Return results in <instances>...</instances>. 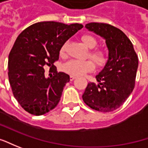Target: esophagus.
I'll use <instances>...</instances> for the list:
<instances>
[{
	"label": "esophagus",
	"mask_w": 148,
	"mask_h": 148,
	"mask_svg": "<svg viewBox=\"0 0 148 148\" xmlns=\"http://www.w3.org/2000/svg\"><path fill=\"white\" fill-rule=\"evenodd\" d=\"M75 79H76V77H75V76H74V75H70V80H71V81H73V80Z\"/></svg>",
	"instance_id": "esophagus-1"
}]
</instances>
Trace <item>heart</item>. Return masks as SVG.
Returning a JSON list of instances; mask_svg holds the SVG:
<instances>
[{
	"mask_svg": "<svg viewBox=\"0 0 148 148\" xmlns=\"http://www.w3.org/2000/svg\"><path fill=\"white\" fill-rule=\"evenodd\" d=\"M82 41L87 47L91 49L89 51V56L97 65L103 66L107 61L106 52L102 49H92L97 45V40L90 34H84L82 36ZM67 49V42H64L60 50V54L61 56H64ZM95 68L94 63L91 60H70L63 65V69L65 73L74 75L81 76L86 73L92 72Z\"/></svg>",
	"mask_w": 148,
	"mask_h": 148,
	"instance_id": "b5f03b06",
	"label": "heart"
}]
</instances>
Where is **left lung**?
<instances>
[{
	"mask_svg": "<svg viewBox=\"0 0 148 148\" xmlns=\"http://www.w3.org/2000/svg\"><path fill=\"white\" fill-rule=\"evenodd\" d=\"M85 27L106 40L109 55L96 76L98 84L88 83L83 100L95 110L110 112L124 104L134 88L138 56L131 41L119 28L103 23H89Z\"/></svg>",
	"mask_w": 148,
	"mask_h": 148,
	"instance_id": "1",
	"label": "left lung"
}]
</instances>
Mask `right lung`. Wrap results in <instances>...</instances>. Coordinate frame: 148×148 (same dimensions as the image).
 <instances>
[{
  "instance_id": "add662e5",
  "label": "right lung",
  "mask_w": 148,
  "mask_h": 148,
  "mask_svg": "<svg viewBox=\"0 0 148 148\" xmlns=\"http://www.w3.org/2000/svg\"><path fill=\"white\" fill-rule=\"evenodd\" d=\"M84 26L54 21L33 23L15 40L9 54L8 76L14 97L27 112L42 115L59 103L69 76L58 72L54 62L59 60L63 44ZM53 73L45 77L44 66Z\"/></svg>"
}]
</instances>
